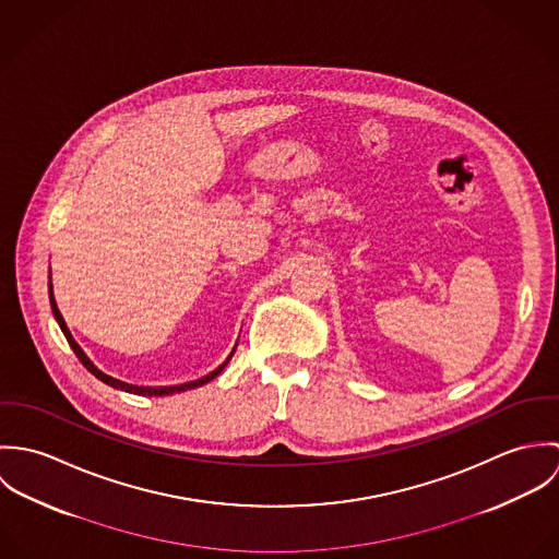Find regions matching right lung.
I'll list each match as a JSON object with an SVG mask.
<instances>
[{"instance_id": "add662e5", "label": "right lung", "mask_w": 559, "mask_h": 559, "mask_svg": "<svg viewBox=\"0 0 559 559\" xmlns=\"http://www.w3.org/2000/svg\"><path fill=\"white\" fill-rule=\"evenodd\" d=\"M49 299H51V310H53V317L58 320V324L62 326V331H64V335H67V340H69V344H71V348L75 350V355L80 357L81 364L87 368V372H92L98 381H103V383H107V385H111V388H116V390H124V392H129V394H140V396H169V394H178V392H187V390H193V388H200V385H204V383H209V381H213L226 366H228V361L233 359V355L217 368V370H213L211 374H206V377H202V379H198V381H191V383H182V385H174V388H138V385H129V383H122V381H118V379H111V377H107V374H103L87 357H85V353L81 350L80 344L73 340V335H71V331H69V326H67V322L62 319V314H60V310H58V306H56V299H53V293H51V284H49Z\"/></svg>"}]
</instances>
